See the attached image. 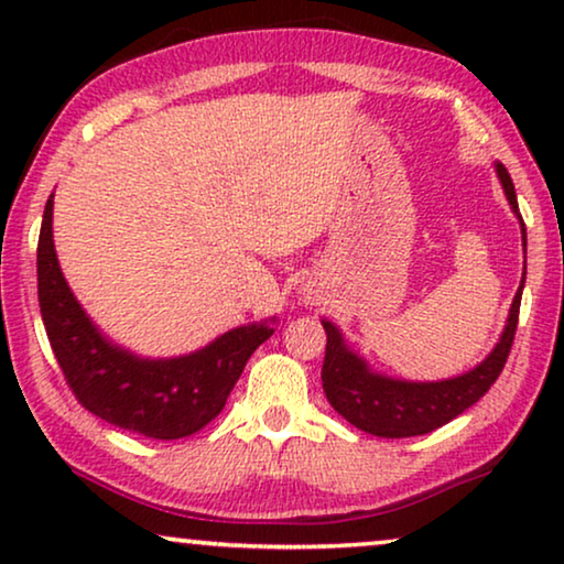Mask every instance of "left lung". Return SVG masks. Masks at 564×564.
Segmentation results:
<instances>
[{"label": "left lung", "mask_w": 564, "mask_h": 564, "mask_svg": "<svg viewBox=\"0 0 564 564\" xmlns=\"http://www.w3.org/2000/svg\"><path fill=\"white\" fill-rule=\"evenodd\" d=\"M496 172L500 184H503L508 205H511V210L521 223L523 253H527V228H523L511 174L506 172L500 161H496ZM523 280H527V259H523L521 288L516 292L511 311H508L506 328L498 338L496 349L480 365L469 369V372L449 377V380L411 382L375 372L365 357L349 349V344L344 341V334L334 323L321 321L323 328H326V359H323L321 380L328 403L351 426L382 438L431 434L434 429L457 419L469 405H475L490 390V384L498 380V375L503 372L516 336V323H519Z\"/></svg>", "instance_id": "left-lung-1"}]
</instances>
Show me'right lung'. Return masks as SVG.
Instances as JSON below:
<instances>
[{"label": "right lung", "mask_w": 564, "mask_h": 564, "mask_svg": "<svg viewBox=\"0 0 564 564\" xmlns=\"http://www.w3.org/2000/svg\"><path fill=\"white\" fill-rule=\"evenodd\" d=\"M37 300L45 334L68 388L89 413L149 438H182L223 411L246 361L276 318L230 328L172 359L138 357L99 330L74 297L53 246V195L37 238Z\"/></svg>", "instance_id": "1"}]
</instances>
